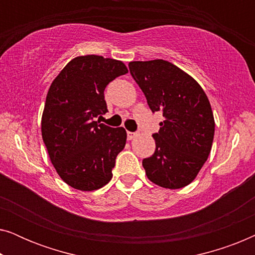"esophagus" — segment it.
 <instances>
[{"instance_id":"34e87169","label":"esophagus","mask_w":255,"mask_h":255,"mask_svg":"<svg viewBox=\"0 0 255 255\" xmlns=\"http://www.w3.org/2000/svg\"><path fill=\"white\" fill-rule=\"evenodd\" d=\"M135 135H137V133H134V132H130L128 131V140H132V139H133Z\"/></svg>"}]
</instances>
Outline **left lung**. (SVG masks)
Listing matches in <instances>:
<instances>
[{
    "instance_id": "1",
    "label": "left lung",
    "mask_w": 255,
    "mask_h": 255,
    "mask_svg": "<svg viewBox=\"0 0 255 255\" xmlns=\"http://www.w3.org/2000/svg\"><path fill=\"white\" fill-rule=\"evenodd\" d=\"M128 68L151 110L165 117L153 134L155 152L142 160L146 175L162 188L186 187L212 147L215 118L207 94L193 76L162 59L131 61Z\"/></svg>"
}]
</instances>
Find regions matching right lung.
<instances>
[{
  "mask_svg": "<svg viewBox=\"0 0 255 255\" xmlns=\"http://www.w3.org/2000/svg\"><path fill=\"white\" fill-rule=\"evenodd\" d=\"M128 72L121 60L79 55L51 83L41 137L58 175L74 189H100L113 177L115 160L127 144V131L101 124L95 117L108 111L106 87Z\"/></svg>",
  "mask_w": 255,
  "mask_h": 255,
  "instance_id": "add662e5",
  "label": "right lung"
}]
</instances>
